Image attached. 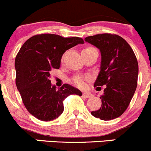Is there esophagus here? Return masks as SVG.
<instances>
[{"label": "esophagus", "mask_w": 151, "mask_h": 151, "mask_svg": "<svg viewBox=\"0 0 151 151\" xmlns=\"http://www.w3.org/2000/svg\"><path fill=\"white\" fill-rule=\"evenodd\" d=\"M82 96L85 98H90L91 96H92V94L91 93H87V92H84L82 93Z\"/></svg>", "instance_id": "obj_1"}]
</instances>
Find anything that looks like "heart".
I'll return each mask as SVG.
<instances>
[{"label": "heart", "instance_id": "1", "mask_svg": "<svg viewBox=\"0 0 151 151\" xmlns=\"http://www.w3.org/2000/svg\"><path fill=\"white\" fill-rule=\"evenodd\" d=\"M94 48L91 47H87L84 48L83 51H86V50H92ZM89 79V77L87 76H77V77H74L72 79V82L73 84H75L76 86L79 88H85L86 86V82Z\"/></svg>", "mask_w": 151, "mask_h": 151}]
</instances>
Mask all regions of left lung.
I'll return each instance as SVG.
<instances>
[{"mask_svg": "<svg viewBox=\"0 0 151 151\" xmlns=\"http://www.w3.org/2000/svg\"><path fill=\"white\" fill-rule=\"evenodd\" d=\"M96 46L101 55V70L94 87L106 85L100 96L101 106L91 115L104 121L120 116L125 112L137 87L138 64L134 52L124 38L111 33L98 34L85 38Z\"/></svg>", "mask_w": 151, "mask_h": 151, "instance_id": "1", "label": "left lung"}]
</instances>
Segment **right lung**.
<instances>
[{"label": "right lung", "instance_id": "add662e5", "mask_svg": "<svg viewBox=\"0 0 151 151\" xmlns=\"http://www.w3.org/2000/svg\"><path fill=\"white\" fill-rule=\"evenodd\" d=\"M84 41L81 37H63L39 34L22 45L15 60V84L26 109L43 121L57 119L64 111L63 101L71 94L81 96L77 88L65 84L57 90L50 80L53 69H60L66 50Z\"/></svg>", "mask_w": 151, "mask_h": 151}]
</instances>
